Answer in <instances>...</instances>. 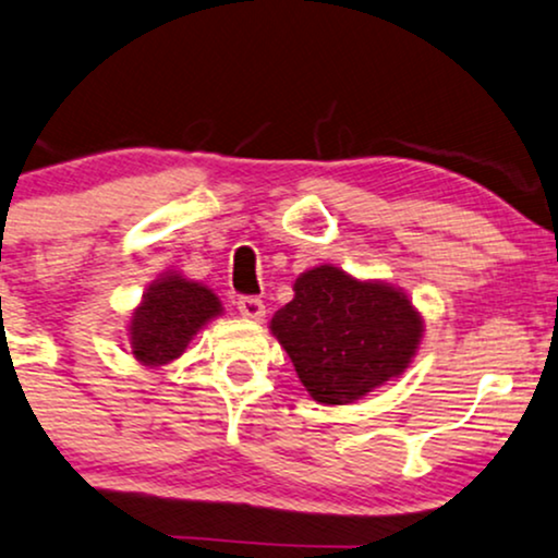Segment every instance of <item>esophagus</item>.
Returning <instances> with one entry per match:
<instances>
[{
    "instance_id": "obj_1",
    "label": "esophagus",
    "mask_w": 558,
    "mask_h": 558,
    "mask_svg": "<svg viewBox=\"0 0 558 558\" xmlns=\"http://www.w3.org/2000/svg\"><path fill=\"white\" fill-rule=\"evenodd\" d=\"M236 308L244 314L246 319L259 322L262 317H265V304H262V299H257V296H241L236 301Z\"/></svg>"
}]
</instances>
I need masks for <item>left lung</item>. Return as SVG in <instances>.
<instances>
[{
    "label": "left lung",
    "mask_w": 558,
    "mask_h": 558,
    "mask_svg": "<svg viewBox=\"0 0 558 558\" xmlns=\"http://www.w3.org/2000/svg\"><path fill=\"white\" fill-rule=\"evenodd\" d=\"M293 291L270 330L317 402L348 405L411 364L424 319L398 288L319 265L299 275Z\"/></svg>",
    "instance_id": "obj_1"
}]
</instances>
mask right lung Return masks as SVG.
<instances>
[{
	"instance_id": "1",
	"label": "right lung",
	"mask_w": 558,
	"mask_h": 558,
	"mask_svg": "<svg viewBox=\"0 0 558 558\" xmlns=\"http://www.w3.org/2000/svg\"><path fill=\"white\" fill-rule=\"evenodd\" d=\"M223 312L210 288L169 272L156 280L134 308L130 322L132 353L140 364L163 366L179 359L184 348L213 317Z\"/></svg>"
}]
</instances>
